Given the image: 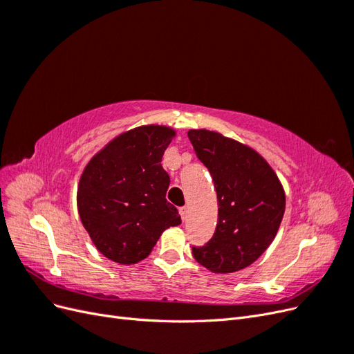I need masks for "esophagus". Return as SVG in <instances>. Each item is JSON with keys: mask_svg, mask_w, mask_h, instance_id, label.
<instances>
[{"mask_svg": "<svg viewBox=\"0 0 354 354\" xmlns=\"http://www.w3.org/2000/svg\"><path fill=\"white\" fill-rule=\"evenodd\" d=\"M187 214H189V208L187 207H181L180 208V216H181V220H186L187 218Z\"/></svg>", "mask_w": 354, "mask_h": 354, "instance_id": "obj_1", "label": "esophagus"}]
</instances>
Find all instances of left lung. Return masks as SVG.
<instances>
[{
	"instance_id": "1",
	"label": "left lung",
	"mask_w": 354,
	"mask_h": 354,
	"mask_svg": "<svg viewBox=\"0 0 354 354\" xmlns=\"http://www.w3.org/2000/svg\"><path fill=\"white\" fill-rule=\"evenodd\" d=\"M214 181L218 221L211 241L192 248L212 273L251 266L273 242L285 212V190L269 162L252 147L205 128L187 131Z\"/></svg>"
}]
</instances>
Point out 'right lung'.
Masks as SVG:
<instances>
[{
	"label": "right lung",
	"mask_w": 354,
	"mask_h": 354,
	"mask_svg": "<svg viewBox=\"0 0 354 354\" xmlns=\"http://www.w3.org/2000/svg\"><path fill=\"white\" fill-rule=\"evenodd\" d=\"M167 125H140L116 136L85 165L77 192L84 229L106 259L136 264L181 218L165 195L162 155L176 137Z\"/></svg>",
	"instance_id": "obj_1"
}]
</instances>
